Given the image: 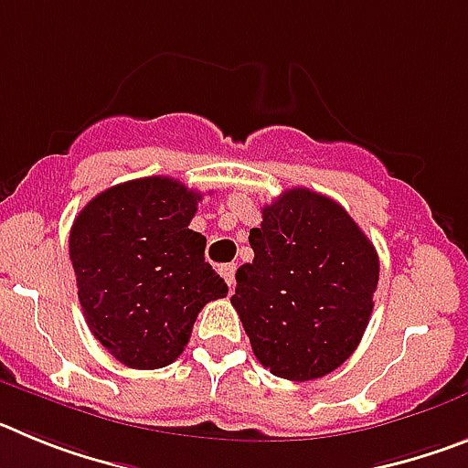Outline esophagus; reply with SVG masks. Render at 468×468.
I'll use <instances>...</instances> for the list:
<instances>
[{
  "instance_id": "obj_1",
  "label": "esophagus",
  "mask_w": 468,
  "mask_h": 468,
  "mask_svg": "<svg viewBox=\"0 0 468 468\" xmlns=\"http://www.w3.org/2000/svg\"><path fill=\"white\" fill-rule=\"evenodd\" d=\"M234 271H237V264H222L220 274L225 276L227 285H229V291L234 288Z\"/></svg>"
}]
</instances>
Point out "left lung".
<instances>
[{
    "instance_id": "left-lung-1",
    "label": "left lung",
    "mask_w": 468,
    "mask_h": 468,
    "mask_svg": "<svg viewBox=\"0 0 468 468\" xmlns=\"http://www.w3.org/2000/svg\"><path fill=\"white\" fill-rule=\"evenodd\" d=\"M253 262L237 270L231 304L253 354L276 378L307 382L356 351L373 314L379 258L337 201L295 187L250 229Z\"/></svg>"
}]
</instances>
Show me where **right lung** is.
<instances>
[{
    "label": "right lung",
    "mask_w": 468,
    "mask_h": 468,
    "mask_svg": "<svg viewBox=\"0 0 468 468\" xmlns=\"http://www.w3.org/2000/svg\"><path fill=\"white\" fill-rule=\"evenodd\" d=\"M201 194L173 177L114 185L81 208L69 231L77 295L90 333L135 370L171 366L198 312L227 295L189 229Z\"/></svg>",
    "instance_id": "add662e5"
}]
</instances>
